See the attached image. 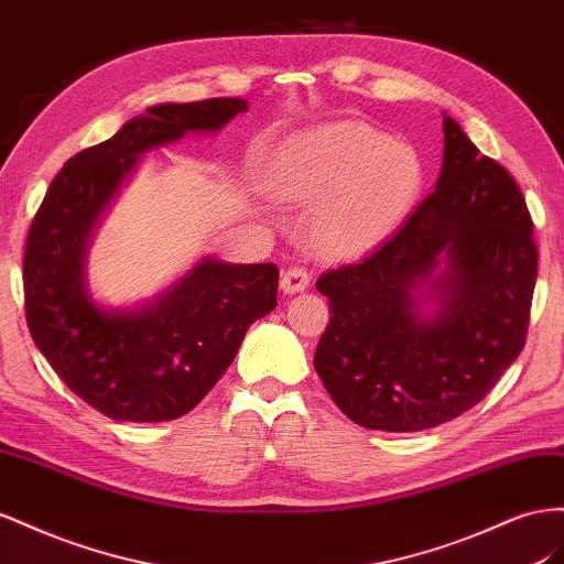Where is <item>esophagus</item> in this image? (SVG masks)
<instances>
[{
	"mask_svg": "<svg viewBox=\"0 0 564 564\" xmlns=\"http://www.w3.org/2000/svg\"><path fill=\"white\" fill-rule=\"evenodd\" d=\"M307 285H310V273H307V269L291 267V269L283 271V276H281V291H283L285 295L307 291Z\"/></svg>",
	"mask_w": 564,
	"mask_h": 564,
	"instance_id": "esophagus-1",
	"label": "esophagus"
}]
</instances>
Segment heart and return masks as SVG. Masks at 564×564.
I'll return each mask as SVG.
<instances>
[{
  "label": "heart",
  "instance_id": "1",
  "mask_svg": "<svg viewBox=\"0 0 564 564\" xmlns=\"http://www.w3.org/2000/svg\"><path fill=\"white\" fill-rule=\"evenodd\" d=\"M423 188V163L364 122L321 127L276 170L283 200L315 207L310 236L328 257L364 254L390 238Z\"/></svg>",
  "mask_w": 564,
  "mask_h": 564
}]
</instances>
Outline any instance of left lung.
<instances>
[{
	"label": "left lung",
	"mask_w": 564,
	"mask_h": 564,
	"mask_svg": "<svg viewBox=\"0 0 564 564\" xmlns=\"http://www.w3.org/2000/svg\"><path fill=\"white\" fill-rule=\"evenodd\" d=\"M434 191L361 262L326 271L314 368L349 421L417 432L458 417L520 357L536 283L520 186L444 112ZM435 302V312L425 313Z\"/></svg>",
	"instance_id": "left-lung-1"
}]
</instances>
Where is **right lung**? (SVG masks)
Returning <instances> with one entry per match:
<instances>
[{"instance_id": "add662e5", "label": "right lung", "mask_w": 564, "mask_h": 564, "mask_svg": "<svg viewBox=\"0 0 564 564\" xmlns=\"http://www.w3.org/2000/svg\"><path fill=\"white\" fill-rule=\"evenodd\" d=\"M246 99L160 104L104 143L73 155L30 224L25 318L58 378L112 421L163 423L188 413L236 359L248 326L276 307V264L205 257L137 310H106L87 288L96 221L141 153L186 132H217Z\"/></svg>"}]
</instances>
